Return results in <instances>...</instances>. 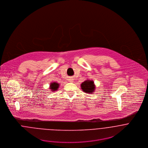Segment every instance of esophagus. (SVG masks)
Returning <instances> with one entry per match:
<instances>
[{
  "label": "esophagus",
  "mask_w": 148,
  "mask_h": 148,
  "mask_svg": "<svg viewBox=\"0 0 148 148\" xmlns=\"http://www.w3.org/2000/svg\"><path fill=\"white\" fill-rule=\"evenodd\" d=\"M71 82H72V80H71Z\"/></svg>",
  "instance_id": "1"
}]
</instances>
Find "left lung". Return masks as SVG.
<instances>
[{
  "mask_svg": "<svg viewBox=\"0 0 148 148\" xmlns=\"http://www.w3.org/2000/svg\"><path fill=\"white\" fill-rule=\"evenodd\" d=\"M81 87L82 90L86 93H92L95 88L93 82L90 80H86L84 82L81 84Z\"/></svg>",
  "mask_w": 148,
  "mask_h": 148,
  "instance_id": "left-lung-1",
  "label": "left lung"
}]
</instances>
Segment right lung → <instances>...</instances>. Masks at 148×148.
Listing matches in <instances>:
<instances>
[{"instance_id": "1", "label": "right lung", "mask_w": 148, "mask_h": 148, "mask_svg": "<svg viewBox=\"0 0 148 148\" xmlns=\"http://www.w3.org/2000/svg\"><path fill=\"white\" fill-rule=\"evenodd\" d=\"M50 85V89L52 90V91H55L56 90H57V89L59 88V84L56 83H52Z\"/></svg>"}]
</instances>
